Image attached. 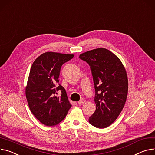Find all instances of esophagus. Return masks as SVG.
I'll list each match as a JSON object with an SVG mask.
<instances>
[{
  "label": "esophagus",
  "instance_id": "34e87169",
  "mask_svg": "<svg viewBox=\"0 0 155 155\" xmlns=\"http://www.w3.org/2000/svg\"><path fill=\"white\" fill-rule=\"evenodd\" d=\"M85 102H86V101L84 99H81L79 101H78V104L79 105H82V104H83L84 103H85Z\"/></svg>",
  "mask_w": 155,
  "mask_h": 155
}]
</instances>
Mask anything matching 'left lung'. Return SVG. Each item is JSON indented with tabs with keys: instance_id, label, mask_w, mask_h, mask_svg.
Returning a JSON list of instances; mask_svg holds the SVG:
<instances>
[{
	"instance_id": "8db88e82",
	"label": "left lung",
	"mask_w": 155,
	"mask_h": 155,
	"mask_svg": "<svg viewBox=\"0 0 155 155\" xmlns=\"http://www.w3.org/2000/svg\"><path fill=\"white\" fill-rule=\"evenodd\" d=\"M79 58L89 64L93 78L96 104L89 123L99 128L110 126L125 105L128 82L126 70L115 54L103 48L88 51Z\"/></svg>"
}]
</instances>
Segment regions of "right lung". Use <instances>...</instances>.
<instances>
[{"label": "right lung", "instance_id": "1", "mask_svg": "<svg viewBox=\"0 0 155 155\" xmlns=\"http://www.w3.org/2000/svg\"><path fill=\"white\" fill-rule=\"evenodd\" d=\"M74 54L46 52L33 62L25 89L26 97L31 113L46 126L63 121L71 107L66 90L59 82L62 65ZM61 90V95L57 96Z\"/></svg>", "mask_w": 155, "mask_h": 155}]
</instances>
